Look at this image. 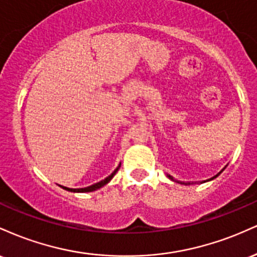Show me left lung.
Wrapping results in <instances>:
<instances>
[{
	"mask_svg": "<svg viewBox=\"0 0 257 257\" xmlns=\"http://www.w3.org/2000/svg\"><path fill=\"white\" fill-rule=\"evenodd\" d=\"M225 168H226V167H225ZM225 168H223V169H225ZM223 169H222V170H221V172H220L219 174H216V175H215V176H214V178H211V179L206 180V181H210V180H214L215 178H217V176H219V175H220V174L223 172ZM167 176H168V178H169L170 180H172V181H175V182H178V184H181V185H191V182H182V181H178V180H175V179H174V178H173V176H170V175H167ZM203 182H205V181H202V182H200V184H203Z\"/></svg>",
	"mask_w": 257,
	"mask_h": 257,
	"instance_id": "left-lung-1",
	"label": "left lung"
}]
</instances>
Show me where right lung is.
Instances as JSON below:
<instances>
[{
    "mask_svg": "<svg viewBox=\"0 0 257 257\" xmlns=\"http://www.w3.org/2000/svg\"><path fill=\"white\" fill-rule=\"evenodd\" d=\"M120 168V164L118 167L116 168V169L113 170V173L111 174V175H108L107 178L106 179H104V180H101V181H99V182H96V184H94V185H91V186H88V187H84V188H69V187H65V186H60V187H63L64 190H66V191H70V192H78V193H84V192H93V191H96V190H99V188H101V187H104L105 185H107L108 182L111 181L112 180V178H113L114 175H116V173L118 172V169Z\"/></svg>",
    "mask_w": 257,
    "mask_h": 257,
    "instance_id": "obj_1",
    "label": "right lung"
}]
</instances>
